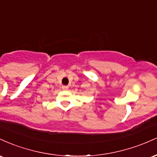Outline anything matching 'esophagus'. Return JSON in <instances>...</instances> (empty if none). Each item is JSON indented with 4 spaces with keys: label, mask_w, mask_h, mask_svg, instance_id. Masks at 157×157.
Here are the masks:
<instances>
[{
    "label": "esophagus",
    "mask_w": 157,
    "mask_h": 157,
    "mask_svg": "<svg viewBox=\"0 0 157 157\" xmlns=\"http://www.w3.org/2000/svg\"><path fill=\"white\" fill-rule=\"evenodd\" d=\"M62 89H63V90H65V91H66V90L68 89V86H63L62 87Z\"/></svg>",
    "instance_id": "34e87169"
}]
</instances>
